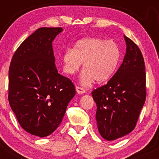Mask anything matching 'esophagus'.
Wrapping results in <instances>:
<instances>
[{
  "mask_svg": "<svg viewBox=\"0 0 159 159\" xmlns=\"http://www.w3.org/2000/svg\"><path fill=\"white\" fill-rule=\"evenodd\" d=\"M75 89H76V91H77V93L78 94H84V93H85V90L84 88H82V87H75Z\"/></svg>",
  "mask_w": 159,
  "mask_h": 159,
  "instance_id": "34e87169",
  "label": "esophagus"
}]
</instances>
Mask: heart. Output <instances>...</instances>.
Masks as SVG:
<instances>
[{
    "instance_id": "heart-1",
    "label": "heart",
    "mask_w": 159,
    "mask_h": 159,
    "mask_svg": "<svg viewBox=\"0 0 159 159\" xmlns=\"http://www.w3.org/2000/svg\"><path fill=\"white\" fill-rule=\"evenodd\" d=\"M120 59V50L113 40L90 37L78 41L73 48H68L62 55L66 74L74 75L83 65L81 82L89 85L93 81L102 83L112 77Z\"/></svg>"
}]
</instances>
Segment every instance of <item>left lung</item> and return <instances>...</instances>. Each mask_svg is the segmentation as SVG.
Segmentation results:
<instances>
[{
  "instance_id": "left-lung-1",
  "label": "left lung",
  "mask_w": 159,
  "mask_h": 159,
  "mask_svg": "<svg viewBox=\"0 0 159 159\" xmlns=\"http://www.w3.org/2000/svg\"><path fill=\"white\" fill-rule=\"evenodd\" d=\"M124 39L123 63L107 84L92 92L98 132L107 140L122 138L134 129L147 95L143 55L132 39Z\"/></svg>"
}]
</instances>
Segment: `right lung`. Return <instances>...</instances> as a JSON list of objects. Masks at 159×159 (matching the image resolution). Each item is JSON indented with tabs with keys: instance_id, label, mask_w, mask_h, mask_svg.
Returning a JSON list of instances; mask_svg holds the SVG:
<instances>
[{
	"instance_id": "1",
	"label": "right lung",
	"mask_w": 159,
	"mask_h": 159,
	"mask_svg": "<svg viewBox=\"0 0 159 159\" xmlns=\"http://www.w3.org/2000/svg\"><path fill=\"white\" fill-rule=\"evenodd\" d=\"M61 27H41L14 54L9 69V102L24 130L39 138L59 126L75 88L58 73L52 42Z\"/></svg>"
}]
</instances>
